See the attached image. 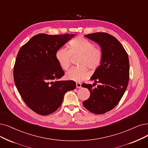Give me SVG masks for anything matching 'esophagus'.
Here are the masks:
<instances>
[{"instance_id":"esophagus-1","label":"esophagus","mask_w":148,"mask_h":148,"mask_svg":"<svg viewBox=\"0 0 148 148\" xmlns=\"http://www.w3.org/2000/svg\"><path fill=\"white\" fill-rule=\"evenodd\" d=\"M76 88H81V84L80 82H76Z\"/></svg>"}]
</instances>
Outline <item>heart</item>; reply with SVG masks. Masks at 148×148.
<instances>
[{"instance_id":"heart-1","label":"heart","mask_w":148,"mask_h":148,"mask_svg":"<svg viewBox=\"0 0 148 148\" xmlns=\"http://www.w3.org/2000/svg\"><path fill=\"white\" fill-rule=\"evenodd\" d=\"M80 55L78 64L81 67H73L66 73L68 80L79 82L87 79L90 75L86 67L96 70L103 60V51L99 47L83 37L78 36L71 40L68 49L60 48L56 52V59L60 66L64 70L69 69L72 56Z\"/></svg>"}]
</instances>
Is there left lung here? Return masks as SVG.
Returning a JSON list of instances; mask_svg holds the SVG:
<instances>
[{
    "label": "left lung",
    "instance_id": "1",
    "mask_svg": "<svg viewBox=\"0 0 148 148\" xmlns=\"http://www.w3.org/2000/svg\"><path fill=\"white\" fill-rule=\"evenodd\" d=\"M84 36L101 47L103 60L90 79L99 82L97 87L83 84L90 92V96L82 104L90 112L103 114L119 104L128 85L129 62L127 53L114 36L106 33H95ZM95 84V83H94Z\"/></svg>",
    "mask_w": 148,
    "mask_h": 148
}]
</instances>
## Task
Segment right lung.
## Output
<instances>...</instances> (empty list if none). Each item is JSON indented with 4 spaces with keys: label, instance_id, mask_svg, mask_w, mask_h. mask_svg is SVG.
Masks as SVG:
<instances>
[{
    "label": "right lung",
    "instance_id": "obj_1",
    "mask_svg": "<svg viewBox=\"0 0 148 148\" xmlns=\"http://www.w3.org/2000/svg\"><path fill=\"white\" fill-rule=\"evenodd\" d=\"M75 34L35 35L17 53L13 76L17 89L29 108L41 115L55 112L65 93L74 90L73 81H59L64 75L56 52Z\"/></svg>",
    "mask_w": 148,
    "mask_h": 148
}]
</instances>
